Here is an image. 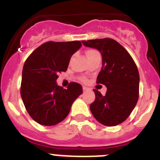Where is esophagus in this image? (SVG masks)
Masks as SVG:
<instances>
[{
	"label": "esophagus",
	"mask_w": 160,
	"mask_h": 160,
	"mask_svg": "<svg viewBox=\"0 0 160 160\" xmlns=\"http://www.w3.org/2000/svg\"><path fill=\"white\" fill-rule=\"evenodd\" d=\"M82 90H84V91H86V90H90V88H88V87L83 86V87H82Z\"/></svg>",
	"instance_id": "34e87169"
}]
</instances>
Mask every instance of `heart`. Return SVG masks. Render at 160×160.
Masks as SVG:
<instances>
[{"mask_svg":"<svg viewBox=\"0 0 160 160\" xmlns=\"http://www.w3.org/2000/svg\"><path fill=\"white\" fill-rule=\"evenodd\" d=\"M95 51H96V50H94V49H89V50H87V55L90 54V53H94V52H95ZM81 80H82V81L85 82V81H86V78H82Z\"/></svg>","mask_w":160,"mask_h":160,"instance_id":"heart-1","label":"heart"}]
</instances>
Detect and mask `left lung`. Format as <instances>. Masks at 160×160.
<instances>
[{"label": "left lung", "mask_w": 160, "mask_h": 160, "mask_svg": "<svg viewBox=\"0 0 160 160\" xmlns=\"http://www.w3.org/2000/svg\"><path fill=\"white\" fill-rule=\"evenodd\" d=\"M85 46L97 49L102 53V67L97 83L105 85L102 95L94 89L95 100L90 106L94 118L103 125L114 127L124 122L138 99L139 73L130 53L111 38L82 41Z\"/></svg>", "instance_id": "8db88e82"}]
</instances>
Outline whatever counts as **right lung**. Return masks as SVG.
<instances>
[{
	"label": "right lung",
	"mask_w": 160,
	"mask_h": 160,
	"mask_svg": "<svg viewBox=\"0 0 160 160\" xmlns=\"http://www.w3.org/2000/svg\"><path fill=\"white\" fill-rule=\"evenodd\" d=\"M81 42H47L37 48L25 61L22 70L21 96L25 109L35 122L53 126L64 120L73 101L82 94L79 83L67 89L58 86L59 73L67 70L72 55Z\"/></svg>",
	"instance_id": "obj_1"
}]
</instances>
